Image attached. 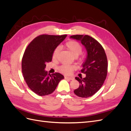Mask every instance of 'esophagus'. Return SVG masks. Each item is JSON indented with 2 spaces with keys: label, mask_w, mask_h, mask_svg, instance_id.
I'll return each mask as SVG.
<instances>
[{
  "label": "esophagus",
  "mask_w": 131,
  "mask_h": 131,
  "mask_svg": "<svg viewBox=\"0 0 131 131\" xmlns=\"http://www.w3.org/2000/svg\"><path fill=\"white\" fill-rule=\"evenodd\" d=\"M65 79H68V80H74V78H73V77H65Z\"/></svg>",
  "instance_id": "1"
}]
</instances>
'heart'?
Returning <instances> with one entry per match:
<instances>
[{"instance_id":"heart-1","label":"heart","mask_w":131,"mask_h":131,"mask_svg":"<svg viewBox=\"0 0 131 131\" xmlns=\"http://www.w3.org/2000/svg\"><path fill=\"white\" fill-rule=\"evenodd\" d=\"M65 46L67 49L70 51V52L72 53L74 56L77 57L80 54L82 50V46L79 42L75 40H70L67 41L65 43ZM60 48L58 46L54 49L52 53V59L53 60H56L59 52ZM59 69L61 72L66 74H68L73 69V67L67 64L62 65Z\"/></svg>"}]
</instances>
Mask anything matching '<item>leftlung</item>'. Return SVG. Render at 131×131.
<instances>
[{
	"label": "left lung",
	"instance_id": "1",
	"mask_svg": "<svg viewBox=\"0 0 131 131\" xmlns=\"http://www.w3.org/2000/svg\"><path fill=\"white\" fill-rule=\"evenodd\" d=\"M70 38L80 41L88 52L81 70L86 77H75L80 85L74 92L80 97H91L101 88L106 77L108 61L105 51L100 42L89 35H74Z\"/></svg>",
	"mask_w": 131,
	"mask_h": 131
}]
</instances>
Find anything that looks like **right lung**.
<instances>
[{"instance_id":"obj_1","label":"right lung","mask_w":131,"mask_h":131,"mask_svg":"<svg viewBox=\"0 0 131 131\" xmlns=\"http://www.w3.org/2000/svg\"><path fill=\"white\" fill-rule=\"evenodd\" d=\"M67 35L43 34L35 38L28 45L22 59V72L29 88L39 96L52 93L61 80L60 73L51 75L45 70L46 63L51 62L54 49Z\"/></svg>"}]
</instances>
